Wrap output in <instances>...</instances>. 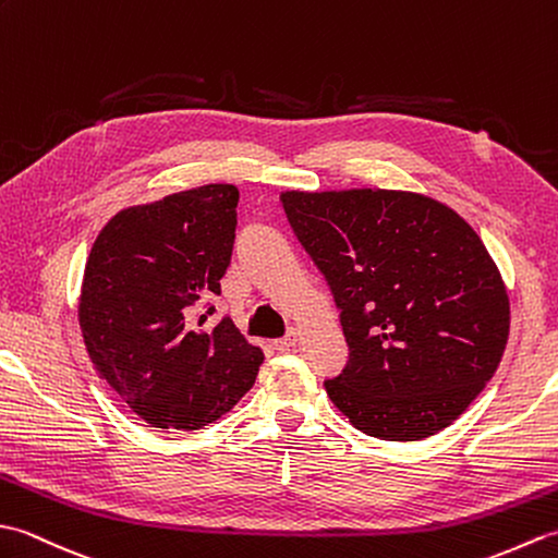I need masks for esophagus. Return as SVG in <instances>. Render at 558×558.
Masks as SVG:
<instances>
[{
	"label": "esophagus",
	"instance_id": "esophagus-1",
	"mask_svg": "<svg viewBox=\"0 0 558 558\" xmlns=\"http://www.w3.org/2000/svg\"><path fill=\"white\" fill-rule=\"evenodd\" d=\"M298 340H300V330L298 328H290L288 333L282 336V338H278L276 342H272V345H276V350H280V352H288L290 348L298 345Z\"/></svg>",
	"mask_w": 558,
	"mask_h": 558
}]
</instances>
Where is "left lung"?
<instances>
[{"label":"left lung","mask_w":558,"mask_h":558,"mask_svg":"<svg viewBox=\"0 0 558 558\" xmlns=\"http://www.w3.org/2000/svg\"><path fill=\"white\" fill-rule=\"evenodd\" d=\"M280 204L324 272L350 348L345 369L324 381L333 405L384 441L446 429L508 340V294L480 234L410 192H286Z\"/></svg>","instance_id":"1"}]
</instances>
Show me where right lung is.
<instances>
[{"label": "right lung", "instance_id": "1", "mask_svg": "<svg viewBox=\"0 0 558 558\" xmlns=\"http://www.w3.org/2000/svg\"><path fill=\"white\" fill-rule=\"evenodd\" d=\"M232 184L126 208L105 225L83 272L78 324L93 364L158 429L194 432L254 386L264 350L230 316L206 328L230 266Z\"/></svg>", "mask_w": 558, "mask_h": 558}]
</instances>
